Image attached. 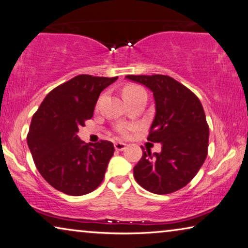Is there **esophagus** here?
<instances>
[{
    "instance_id": "esophagus-1",
    "label": "esophagus",
    "mask_w": 248,
    "mask_h": 248,
    "mask_svg": "<svg viewBox=\"0 0 248 248\" xmlns=\"http://www.w3.org/2000/svg\"><path fill=\"white\" fill-rule=\"evenodd\" d=\"M125 143L124 142H116L114 143V148H116V150H119V151H123L125 149Z\"/></svg>"
}]
</instances>
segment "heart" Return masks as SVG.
Wrapping results in <instances>:
<instances>
[{"instance_id": "b5f03b06", "label": "heart", "mask_w": 248, "mask_h": 248, "mask_svg": "<svg viewBox=\"0 0 248 248\" xmlns=\"http://www.w3.org/2000/svg\"><path fill=\"white\" fill-rule=\"evenodd\" d=\"M123 92H124V97L127 101L134 100V99L141 97V95H147L146 91L143 90L141 87L136 86V84H129V86L124 87ZM131 129H132V127L130 124H119L118 125L117 130L120 135L127 136Z\"/></svg>"}]
</instances>
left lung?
Here are the masks:
<instances>
[{
  "label": "left lung",
  "mask_w": 248,
  "mask_h": 248,
  "mask_svg": "<svg viewBox=\"0 0 248 248\" xmlns=\"http://www.w3.org/2000/svg\"><path fill=\"white\" fill-rule=\"evenodd\" d=\"M129 80L153 91L156 116L147 140L160 142V153L142 149L134 167L136 182L150 193L170 194L191 182L208 151L209 128L204 108L194 92L169 76H132Z\"/></svg>",
  "instance_id": "left-lung-1"
}]
</instances>
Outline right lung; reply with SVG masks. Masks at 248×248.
I'll return each instance as SVG.
<instances>
[{"label": "right lung", "mask_w": 248, "mask_h": 248, "mask_svg": "<svg viewBox=\"0 0 248 248\" xmlns=\"http://www.w3.org/2000/svg\"><path fill=\"white\" fill-rule=\"evenodd\" d=\"M117 79L77 76L49 92L33 114L27 137L30 151L39 172L57 190L86 195L105 178L113 143H86L77 132L93 116L101 91Z\"/></svg>", "instance_id": "add662e5"}]
</instances>
